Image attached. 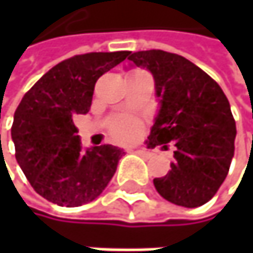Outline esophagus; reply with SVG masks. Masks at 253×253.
<instances>
[{"instance_id": "esophagus-1", "label": "esophagus", "mask_w": 253, "mask_h": 253, "mask_svg": "<svg viewBox=\"0 0 253 253\" xmlns=\"http://www.w3.org/2000/svg\"><path fill=\"white\" fill-rule=\"evenodd\" d=\"M136 154L140 155V157H143V158H151V157H152V154H151L149 151H146V149H137Z\"/></svg>"}]
</instances>
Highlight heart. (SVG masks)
<instances>
[{"label": "heart", "mask_w": 253, "mask_h": 253, "mask_svg": "<svg viewBox=\"0 0 253 253\" xmlns=\"http://www.w3.org/2000/svg\"><path fill=\"white\" fill-rule=\"evenodd\" d=\"M111 131L122 142H133L140 136L142 125L131 117H122L113 123Z\"/></svg>", "instance_id": "heart-1"}]
</instances>
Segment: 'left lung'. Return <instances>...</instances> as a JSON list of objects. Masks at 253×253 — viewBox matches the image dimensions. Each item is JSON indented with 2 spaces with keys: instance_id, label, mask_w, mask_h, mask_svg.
Instances as JSON below:
<instances>
[{
  "instance_id": "1",
  "label": "left lung",
  "mask_w": 253,
  "mask_h": 253,
  "mask_svg": "<svg viewBox=\"0 0 253 253\" xmlns=\"http://www.w3.org/2000/svg\"><path fill=\"white\" fill-rule=\"evenodd\" d=\"M127 60L151 72L160 110L146 145L176 146L171 170L154 178L171 204H207L226 180L234 155L236 123L218 83L181 55L161 49L137 51Z\"/></svg>"
}]
</instances>
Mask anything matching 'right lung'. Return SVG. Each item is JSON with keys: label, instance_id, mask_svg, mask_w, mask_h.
I'll return each mask as SVG.
<instances>
[{"label": "right lung", "instance_id": "right-lung-1", "mask_svg": "<svg viewBox=\"0 0 253 253\" xmlns=\"http://www.w3.org/2000/svg\"><path fill=\"white\" fill-rule=\"evenodd\" d=\"M130 52H89L46 72L20 101L11 127L16 160L36 193L60 207L96 199L125 151L113 145L82 149L73 123L92 104L95 83Z\"/></svg>", "mask_w": 253, "mask_h": 253}]
</instances>
